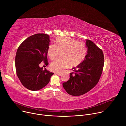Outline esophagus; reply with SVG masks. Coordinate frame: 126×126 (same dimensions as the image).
I'll list each match as a JSON object with an SVG mask.
<instances>
[{
    "label": "esophagus",
    "mask_w": 126,
    "mask_h": 126,
    "mask_svg": "<svg viewBox=\"0 0 126 126\" xmlns=\"http://www.w3.org/2000/svg\"><path fill=\"white\" fill-rule=\"evenodd\" d=\"M55 74H57V75H59V76H61V75H62V74H61V73H57V72H55Z\"/></svg>",
    "instance_id": "34e87169"
}]
</instances>
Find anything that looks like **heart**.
Returning <instances> with one entry per match:
<instances>
[{
	"instance_id": "obj_1",
	"label": "heart",
	"mask_w": 126,
	"mask_h": 126,
	"mask_svg": "<svg viewBox=\"0 0 126 126\" xmlns=\"http://www.w3.org/2000/svg\"><path fill=\"white\" fill-rule=\"evenodd\" d=\"M56 44H51L48 49L49 58L54 60L58 57L60 52L61 58L53 61L50 69L55 72H62L68 66L75 67L84 60L86 54L85 45L79 41L65 37H59L56 39Z\"/></svg>"
}]
</instances>
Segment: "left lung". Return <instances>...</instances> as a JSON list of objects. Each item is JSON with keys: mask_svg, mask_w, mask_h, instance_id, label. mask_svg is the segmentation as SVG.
Segmentation results:
<instances>
[{"mask_svg": "<svg viewBox=\"0 0 126 126\" xmlns=\"http://www.w3.org/2000/svg\"><path fill=\"white\" fill-rule=\"evenodd\" d=\"M86 46L87 54L84 60L72 68L74 72L70 73L69 80L63 83L64 88L71 95H81L88 92L97 84L102 72L104 56L102 50L89 40H86Z\"/></svg>", "mask_w": 126, "mask_h": 126, "instance_id": "1", "label": "left lung"}]
</instances>
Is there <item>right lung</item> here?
Returning a JSON list of instances; mask_svg holds the SVG:
<instances>
[{
    "instance_id": "obj_1",
    "label": "right lung",
    "mask_w": 126,
    "mask_h": 126,
    "mask_svg": "<svg viewBox=\"0 0 126 126\" xmlns=\"http://www.w3.org/2000/svg\"><path fill=\"white\" fill-rule=\"evenodd\" d=\"M50 43L47 34L37 33L26 39L17 49L15 59L16 74L21 84L29 90L43 88L54 74L39 66L42 61L46 66L49 64L47 55Z\"/></svg>"
}]
</instances>
